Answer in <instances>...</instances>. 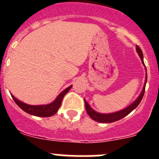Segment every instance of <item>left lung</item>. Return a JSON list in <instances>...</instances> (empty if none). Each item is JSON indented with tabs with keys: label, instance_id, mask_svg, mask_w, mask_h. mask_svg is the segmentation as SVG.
Wrapping results in <instances>:
<instances>
[{
	"label": "left lung",
	"instance_id": "8db88e82",
	"mask_svg": "<svg viewBox=\"0 0 159 159\" xmlns=\"http://www.w3.org/2000/svg\"><path fill=\"white\" fill-rule=\"evenodd\" d=\"M136 51H137L138 54L139 56L140 59L142 60V63L144 66V61H143V54L142 50L140 49V48L139 46H136ZM145 70L147 71V68L145 67ZM147 73H146V79H145V83H144V85H143V90H142L141 93L139 94V95L138 96L137 99L132 102L131 104L129 105L127 107L123 108L122 110L119 111L112 112V113H107V114H103V113H99V112L95 111V110H93L91 106L88 104V102L85 100L84 99V102H85V107H86V111L88 112V116L92 118L93 120L96 122H99V123H113V122H116L119 120V119H123L125 116H127V115L130 113L133 110H134L136 107H138V105L139 104L140 102H141L142 99H143V95H144V92H145V88H146V84H147Z\"/></svg>",
	"mask_w": 159,
	"mask_h": 159
}]
</instances>
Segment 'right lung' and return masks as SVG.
<instances>
[{"instance_id":"1","label":"right lung","mask_w":159,"mask_h":159,"mask_svg":"<svg viewBox=\"0 0 159 159\" xmlns=\"http://www.w3.org/2000/svg\"><path fill=\"white\" fill-rule=\"evenodd\" d=\"M71 87H72V85L64 89L61 93L59 94L58 96L56 98L54 101H52L50 103L43 105L27 104L25 102L20 101L19 99H16V97H14L12 94H11V95H12V99L15 101V102L24 111L27 112L32 116H38V117H50V116H54L55 114L58 111L59 108L60 107V105H61V102H62L63 98L67 92H69Z\"/></svg>"}]
</instances>
